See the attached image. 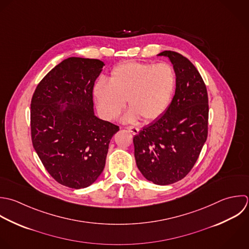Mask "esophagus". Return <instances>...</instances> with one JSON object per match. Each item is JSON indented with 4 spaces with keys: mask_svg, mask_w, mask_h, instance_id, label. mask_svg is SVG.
Masks as SVG:
<instances>
[{
    "mask_svg": "<svg viewBox=\"0 0 249 249\" xmlns=\"http://www.w3.org/2000/svg\"><path fill=\"white\" fill-rule=\"evenodd\" d=\"M125 129H127L128 131H130L133 135H138V134H139V131H140L138 128L133 127V126H128V127H126Z\"/></svg>",
    "mask_w": 249,
    "mask_h": 249,
    "instance_id": "34e87169",
    "label": "esophagus"
}]
</instances>
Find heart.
I'll use <instances>...</instances> for the list:
<instances>
[{
  "mask_svg": "<svg viewBox=\"0 0 249 249\" xmlns=\"http://www.w3.org/2000/svg\"><path fill=\"white\" fill-rule=\"evenodd\" d=\"M177 76L168 63L125 62L110 72L108 82L100 80L94 87V98L100 113L107 120L116 119L126 105L130 107L124 122H145L159 119L167 111L175 90Z\"/></svg>",
  "mask_w": 249,
  "mask_h": 249,
  "instance_id": "heart-1",
  "label": "heart"
}]
</instances>
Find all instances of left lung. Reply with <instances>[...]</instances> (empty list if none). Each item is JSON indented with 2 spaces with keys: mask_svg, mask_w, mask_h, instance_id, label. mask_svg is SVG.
Segmentation results:
<instances>
[{
  "mask_svg": "<svg viewBox=\"0 0 249 249\" xmlns=\"http://www.w3.org/2000/svg\"><path fill=\"white\" fill-rule=\"evenodd\" d=\"M173 64L176 93L167 111L134 137L135 158L142 175L158 185H169L194 167L208 138L209 98L196 67L175 51H163Z\"/></svg>",
  "mask_w": 249,
  "mask_h": 249,
  "instance_id": "left-lung-1",
  "label": "left lung"
}]
</instances>
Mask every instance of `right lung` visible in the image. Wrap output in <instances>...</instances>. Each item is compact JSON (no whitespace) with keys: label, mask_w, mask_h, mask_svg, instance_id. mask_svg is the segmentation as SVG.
<instances>
[{"label":"right lung","mask_w":249,"mask_h":249,"mask_svg":"<svg viewBox=\"0 0 249 249\" xmlns=\"http://www.w3.org/2000/svg\"><path fill=\"white\" fill-rule=\"evenodd\" d=\"M104 66L98 59H65L40 80L31 101L33 146L49 175L70 188L97 180L119 131L94 114L93 87Z\"/></svg>","instance_id":"right-lung-1"}]
</instances>
